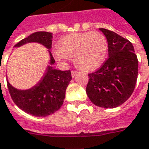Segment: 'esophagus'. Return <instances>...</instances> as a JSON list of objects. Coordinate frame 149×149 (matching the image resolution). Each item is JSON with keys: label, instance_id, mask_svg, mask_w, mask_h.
<instances>
[{"label": "esophagus", "instance_id": "1", "mask_svg": "<svg viewBox=\"0 0 149 149\" xmlns=\"http://www.w3.org/2000/svg\"><path fill=\"white\" fill-rule=\"evenodd\" d=\"M71 73H72V77H74L75 76H76V74L77 73V72H76V71L74 70H72Z\"/></svg>", "mask_w": 149, "mask_h": 149}]
</instances>
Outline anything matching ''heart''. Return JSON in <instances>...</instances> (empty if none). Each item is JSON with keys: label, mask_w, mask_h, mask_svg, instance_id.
Returning a JSON list of instances; mask_svg holds the SVG:
<instances>
[{"label": "heart", "mask_w": 149, "mask_h": 149, "mask_svg": "<svg viewBox=\"0 0 149 149\" xmlns=\"http://www.w3.org/2000/svg\"><path fill=\"white\" fill-rule=\"evenodd\" d=\"M108 46L107 38L100 32H76L62 37L58 41V48L54 51V56L63 64L74 56L77 68L91 71L104 63Z\"/></svg>", "instance_id": "heart-1"}]
</instances>
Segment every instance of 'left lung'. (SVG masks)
<instances>
[{
  "mask_svg": "<svg viewBox=\"0 0 149 149\" xmlns=\"http://www.w3.org/2000/svg\"><path fill=\"white\" fill-rule=\"evenodd\" d=\"M100 30L108 40L109 58L100 68L88 74L86 94L96 106L113 109L125 103L134 91L138 58L130 41L113 31Z\"/></svg>",
  "mask_w": 149,
  "mask_h": 149,
  "instance_id": "8db88e82",
  "label": "left lung"
}]
</instances>
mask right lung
<instances>
[{"label": "right lung", "instance_id": "right-lung-1", "mask_svg": "<svg viewBox=\"0 0 149 149\" xmlns=\"http://www.w3.org/2000/svg\"><path fill=\"white\" fill-rule=\"evenodd\" d=\"M53 35L51 32H36L21 40L15 47L29 42H37L47 49H51ZM49 52L50 66L47 67L45 75L33 87L25 91L13 87L7 81V86L15 104L25 113L35 117H46L61 108L65 98V92L72 80L71 71L54 69L51 65L55 63Z\"/></svg>", "mask_w": 149, "mask_h": 149}]
</instances>
